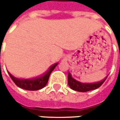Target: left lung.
I'll return each instance as SVG.
<instances>
[{
    "instance_id": "left-lung-1",
    "label": "left lung",
    "mask_w": 120,
    "mask_h": 120,
    "mask_svg": "<svg viewBox=\"0 0 120 120\" xmlns=\"http://www.w3.org/2000/svg\"><path fill=\"white\" fill-rule=\"evenodd\" d=\"M107 77H106V78H104V80H101V81L97 82V83H81L79 81L75 80L74 78H72L71 74L70 73H68V86H70V88L72 89L73 90L79 91V92H86V91L98 89L99 87H100L103 84L105 80L107 79Z\"/></svg>"
}]
</instances>
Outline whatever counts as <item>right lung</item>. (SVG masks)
<instances>
[{
    "mask_svg": "<svg viewBox=\"0 0 120 120\" xmlns=\"http://www.w3.org/2000/svg\"><path fill=\"white\" fill-rule=\"evenodd\" d=\"M57 63H55L52 65L49 68V70L42 75L39 77H37L34 78H30V79H21V78H16L13 77L11 73H9L10 77L13 81L15 83V84L19 86V88H21L25 90L29 91H37L39 89H41L44 88L46 86V84L48 82L49 75L52 72V71L55 69Z\"/></svg>",
    "mask_w": 120,
    "mask_h": 120,
    "instance_id": "obj_1",
    "label": "right lung"
}]
</instances>
